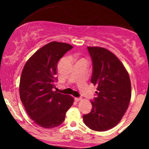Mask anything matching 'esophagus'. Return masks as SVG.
<instances>
[{"label": "esophagus", "mask_w": 149, "mask_h": 149, "mask_svg": "<svg viewBox=\"0 0 149 149\" xmlns=\"http://www.w3.org/2000/svg\"><path fill=\"white\" fill-rule=\"evenodd\" d=\"M74 100H75V101H76V102H79V101L81 100L82 99L80 98V97H75Z\"/></svg>", "instance_id": "esophagus-1"}]
</instances>
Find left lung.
<instances>
[{
    "instance_id": "left-lung-1",
    "label": "left lung",
    "mask_w": 149,
    "mask_h": 149,
    "mask_svg": "<svg viewBox=\"0 0 149 149\" xmlns=\"http://www.w3.org/2000/svg\"><path fill=\"white\" fill-rule=\"evenodd\" d=\"M92 61L91 83L97 85L92 109L83 116L92 130L104 132L114 127L127 111L131 98V83L123 64L104 47H88Z\"/></svg>"
}]
</instances>
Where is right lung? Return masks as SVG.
<instances>
[{
  "mask_svg": "<svg viewBox=\"0 0 149 149\" xmlns=\"http://www.w3.org/2000/svg\"><path fill=\"white\" fill-rule=\"evenodd\" d=\"M72 48L65 42H49L34 53L22 72L20 99L29 117L42 127L61 125L73 105L72 97L54 91L58 61Z\"/></svg>",
  "mask_w": 149,
  "mask_h": 149,
  "instance_id": "right-lung-1",
  "label": "right lung"
}]
</instances>
